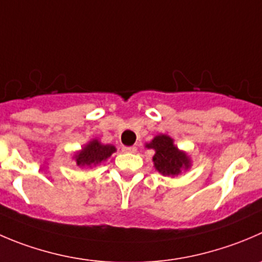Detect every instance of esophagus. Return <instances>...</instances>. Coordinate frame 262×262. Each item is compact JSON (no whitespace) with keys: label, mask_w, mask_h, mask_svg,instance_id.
Returning a JSON list of instances; mask_svg holds the SVG:
<instances>
[{"label":"esophagus","mask_w":262,"mask_h":262,"mask_svg":"<svg viewBox=\"0 0 262 262\" xmlns=\"http://www.w3.org/2000/svg\"><path fill=\"white\" fill-rule=\"evenodd\" d=\"M123 152H125V154H136L137 152V147L134 146H130V147H123Z\"/></svg>","instance_id":"esophagus-1"}]
</instances>
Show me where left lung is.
<instances>
[{"instance_id": "left-lung-1", "label": "left lung", "mask_w": 262, "mask_h": 262, "mask_svg": "<svg viewBox=\"0 0 262 262\" xmlns=\"http://www.w3.org/2000/svg\"><path fill=\"white\" fill-rule=\"evenodd\" d=\"M146 147L155 149V155L152 157L155 167L165 177H175L180 174L182 170L190 167L189 156L184 151H180L169 136H156L146 144Z\"/></svg>"}]
</instances>
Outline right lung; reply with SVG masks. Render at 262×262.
<instances>
[{
  "mask_svg": "<svg viewBox=\"0 0 262 262\" xmlns=\"http://www.w3.org/2000/svg\"><path fill=\"white\" fill-rule=\"evenodd\" d=\"M116 151L113 144H102L98 139H92L79 152L75 154L78 166H96L107 160Z\"/></svg>",
  "mask_w": 262,
  "mask_h": 262,
  "instance_id": "1",
  "label": "right lung"
}]
</instances>
